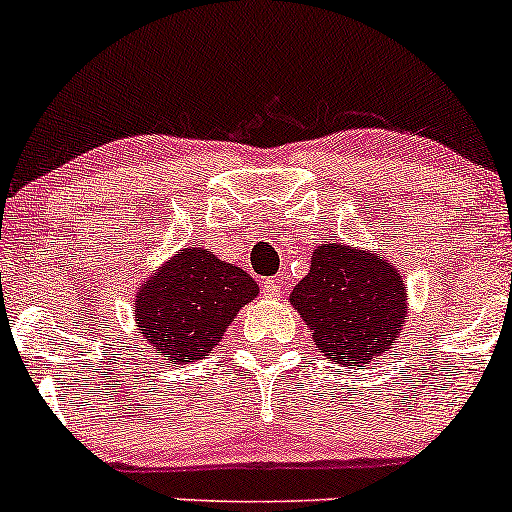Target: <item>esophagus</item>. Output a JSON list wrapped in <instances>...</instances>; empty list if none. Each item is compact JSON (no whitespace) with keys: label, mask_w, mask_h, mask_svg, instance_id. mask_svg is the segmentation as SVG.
Returning <instances> with one entry per match:
<instances>
[{"label":"esophagus","mask_w":512,"mask_h":512,"mask_svg":"<svg viewBox=\"0 0 512 512\" xmlns=\"http://www.w3.org/2000/svg\"><path fill=\"white\" fill-rule=\"evenodd\" d=\"M281 286H284V276H274V279H267V281H264V286H262L264 296H267V298H279Z\"/></svg>","instance_id":"obj_1"}]
</instances>
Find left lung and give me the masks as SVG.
Returning a JSON list of instances; mask_svg holds the SVG:
<instances>
[{
  "mask_svg": "<svg viewBox=\"0 0 512 512\" xmlns=\"http://www.w3.org/2000/svg\"><path fill=\"white\" fill-rule=\"evenodd\" d=\"M289 301L313 332L315 349L358 366L387 354L409 320L407 284L387 257L322 243Z\"/></svg>",
  "mask_w": 512,
  "mask_h": 512,
  "instance_id": "obj_1",
  "label": "left lung"
}]
</instances>
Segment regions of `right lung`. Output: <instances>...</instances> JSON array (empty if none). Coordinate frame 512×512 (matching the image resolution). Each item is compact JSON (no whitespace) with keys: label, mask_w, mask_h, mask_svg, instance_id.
<instances>
[{"label":"right lung","mask_w":512,"mask_h":512,"mask_svg":"<svg viewBox=\"0 0 512 512\" xmlns=\"http://www.w3.org/2000/svg\"><path fill=\"white\" fill-rule=\"evenodd\" d=\"M257 293V281L236 264L204 248H182L134 293L137 330L168 366L199 361Z\"/></svg>","instance_id":"right-lung-1"}]
</instances>
